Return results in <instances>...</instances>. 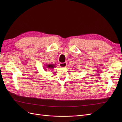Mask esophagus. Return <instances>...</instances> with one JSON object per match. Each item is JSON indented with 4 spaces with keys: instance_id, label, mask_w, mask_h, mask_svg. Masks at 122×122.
I'll return each mask as SVG.
<instances>
[{
    "instance_id": "esophagus-1",
    "label": "esophagus",
    "mask_w": 122,
    "mask_h": 122,
    "mask_svg": "<svg viewBox=\"0 0 122 122\" xmlns=\"http://www.w3.org/2000/svg\"><path fill=\"white\" fill-rule=\"evenodd\" d=\"M59 65H60V67L61 68H65L66 66H67V62H61V63H60V64H59Z\"/></svg>"
}]
</instances>
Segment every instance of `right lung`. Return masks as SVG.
Instances as JSON below:
<instances>
[{"label":"right lung","instance_id":"1","mask_svg":"<svg viewBox=\"0 0 122 122\" xmlns=\"http://www.w3.org/2000/svg\"><path fill=\"white\" fill-rule=\"evenodd\" d=\"M55 65L53 64H48V65H46V68H48V69H53L55 67ZM46 70V69H45Z\"/></svg>","mask_w":122,"mask_h":122}]
</instances>
